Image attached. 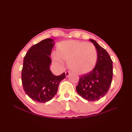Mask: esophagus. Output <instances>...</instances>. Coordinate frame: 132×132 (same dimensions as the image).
<instances>
[{
    "instance_id": "obj_1",
    "label": "esophagus",
    "mask_w": 132,
    "mask_h": 132,
    "mask_svg": "<svg viewBox=\"0 0 132 132\" xmlns=\"http://www.w3.org/2000/svg\"><path fill=\"white\" fill-rule=\"evenodd\" d=\"M70 74H71V72L70 71H66L65 72V75H66V77H69V75H70Z\"/></svg>"
}]
</instances>
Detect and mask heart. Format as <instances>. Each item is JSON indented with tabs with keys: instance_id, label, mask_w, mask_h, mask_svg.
<instances>
[{
	"instance_id": "obj_1",
	"label": "heart",
	"mask_w": 132,
	"mask_h": 132,
	"mask_svg": "<svg viewBox=\"0 0 132 132\" xmlns=\"http://www.w3.org/2000/svg\"><path fill=\"white\" fill-rule=\"evenodd\" d=\"M68 61L69 68L75 73L84 74L93 70L97 61L96 47L91 43L77 40L62 41L57 46V55L53 56L56 64Z\"/></svg>"
}]
</instances>
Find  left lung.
<instances>
[{"label": "left lung", "instance_id": "8db88e82", "mask_svg": "<svg viewBox=\"0 0 132 132\" xmlns=\"http://www.w3.org/2000/svg\"><path fill=\"white\" fill-rule=\"evenodd\" d=\"M97 52V61L95 68L88 74L79 77L77 91L88 101L99 100L107 93L113 77V64L106 50L96 41L90 39Z\"/></svg>", "mask_w": 132, "mask_h": 132}]
</instances>
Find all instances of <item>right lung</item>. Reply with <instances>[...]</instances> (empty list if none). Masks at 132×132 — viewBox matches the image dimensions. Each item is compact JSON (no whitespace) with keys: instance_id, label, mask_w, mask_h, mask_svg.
Masks as SVG:
<instances>
[{"instance_id":"obj_1","label":"right lung","mask_w":132,"mask_h":132,"mask_svg":"<svg viewBox=\"0 0 132 132\" xmlns=\"http://www.w3.org/2000/svg\"><path fill=\"white\" fill-rule=\"evenodd\" d=\"M54 40L46 38L33 45L27 52L23 61L21 80L24 91L30 99L45 103L57 94L65 73L55 76L50 70V58Z\"/></svg>"}]
</instances>
